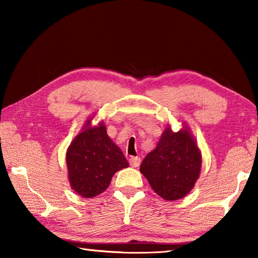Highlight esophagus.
I'll return each mask as SVG.
<instances>
[{"label":"esophagus","mask_w":258,"mask_h":258,"mask_svg":"<svg viewBox=\"0 0 258 258\" xmlns=\"http://www.w3.org/2000/svg\"><path fill=\"white\" fill-rule=\"evenodd\" d=\"M140 164H141V158L140 157H131L130 158V165L132 167H139Z\"/></svg>","instance_id":"34e87169"}]
</instances>
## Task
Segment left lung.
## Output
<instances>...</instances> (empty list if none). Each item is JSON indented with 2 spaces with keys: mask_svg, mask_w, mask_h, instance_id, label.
<instances>
[{
  "mask_svg": "<svg viewBox=\"0 0 258 258\" xmlns=\"http://www.w3.org/2000/svg\"><path fill=\"white\" fill-rule=\"evenodd\" d=\"M202 171V152L189 127H166L155 150L143 159L140 172L157 195L168 202L189 194Z\"/></svg>",
  "mask_w": 258,
  "mask_h": 258,
  "instance_id": "8db88e82",
  "label": "left lung"
}]
</instances>
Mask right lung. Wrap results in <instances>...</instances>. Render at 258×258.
Instances as JSON below:
<instances>
[{
    "mask_svg": "<svg viewBox=\"0 0 258 258\" xmlns=\"http://www.w3.org/2000/svg\"><path fill=\"white\" fill-rule=\"evenodd\" d=\"M66 161L72 189L84 198L102 194L113 174L128 166L123 151L108 137L106 125L91 126V118L68 147Z\"/></svg>",
    "mask_w": 258,
    "mask_h": 258,
    "instance_id": "right-lung-1",
    "label": "right lung"
}]
</instances>
